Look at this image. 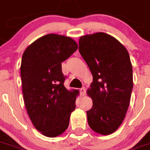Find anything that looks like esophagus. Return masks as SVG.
<instances>
[{
  "label": "esophagus",
  "instance_id": "esophagus-1",
  "mask_svg": "<svg viewBox=\"0 0 150 150\" xmlns=\"http://www.w3.org/2000/svg\"><path fill=\"white\" fill-rule=\"evenodd\" d=\"M80 93L81 94V96H85L86 94V88L85 87H82L80 89Z\"/></svg>",
  "mask_w": 150,
  "mask_h": 150
}]
</instances>
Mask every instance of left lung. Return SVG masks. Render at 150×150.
<instances>
[{"mask_svg": "<svg viewBox=\"0 0 150 150\" xmlns=\"http://www.w3.org/2000/svg\"><path fill=\"white\" fill-rule=\"evenodd\" d=\"M78 49L93 78L87 90L93 100L87 111L88 124L98 134H112L122 124L130 103L133 74L129 52L102 32L80 37Z\"/></svg>", "mask_w": 150, "mask_h": 150, "instance_id": "obj_1", "label": "left lung"}]
</instances>
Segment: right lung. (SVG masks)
I'll return each mask as SVG.
<instances>
[{"label": "right lung", "mask_w": 150, "mask_h": 150, "mask_svg": "<svg viewBox=\"0 0 150 150\" xmlns=\"http://www.w3.org/2000/svg\"><path fill=\"white\" fill-rule=\"evenodd\" d=\"M72 38L43 36L25 49L21 78L25 107L32 123L43 135L54 137L65 132L75 109L78 90H68L61 63L78 49Z\"/></svg>", "instance_id": "1"}]
</instances>
